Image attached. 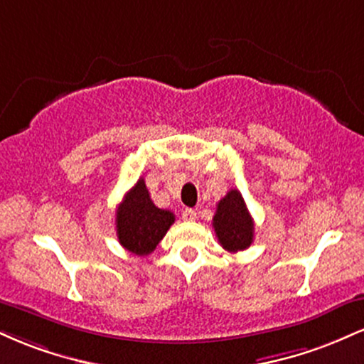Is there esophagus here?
I'll list each match as a JSON object with an SVG mask.
<instances>
[{"label":"esophagus","instance_id":"34e87169","mask_svg":"<svg viewBox=\"0 0 364 364\" xmlns=\"http://www.w3.org/2000/svg\"><path fill=\"white\" fill-rule=\"evenodd\" d=\"M181 219L186 220V223H193V220H196V212L193 208H185L181 214Z\"/></svg>","mask_w":364,"mask_h":364}]
</instances>
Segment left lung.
<instances>
[{
    "label": "left lung",
    "mask_w": 364,
    "mask_h": 364,
    "mask_svg": "<svg viewBox=\"0 0 364 364\" xmlns=\"http://www.w3.org/2000/svg\"><path fill=\"white\" fill-rule=\"evenodd\" d=\"M212 225L220 246L228 252H241L253 243V219L237 190H229L228 195L217 203Z\"/></svg>",
    "instance_id": "left-lung-1"
}]
</instances>
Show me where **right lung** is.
<instances>
[{"instance_id": "obj_1", "label": "right lung", "mask_w": 364, "mask_h": 364, "mask_svg": "<svg viewBox=\"0 0 364 364\" xmlns=\"http://www.w3.org/2000/svg\"><path fill=\"white\" fill-rule=\"evenodd\" d=\"M173 223V212L154 205L141 178L124 195L116 210V232L119 243L124 250L139 257L152 253Z\"/></svg>"}]
</instances>
